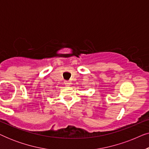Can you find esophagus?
Segmentation results:
<instances>
[{
  "label": "esophagus",
  "mask_w": 149,
  "mask_h": 149,
  "mask_svg": "<svg viewBox=\"0 0 149 149\" xmlns=\"http://www.w3.org/2000/svg\"><path fill=\"white\" fill-rule=\"evenodd\" d=\"M70 83H71L69 81H64V84H65V85H66V86H70Z\"/></svg>",
  "instance_id": "esophagus-1"
}]
</instances>
